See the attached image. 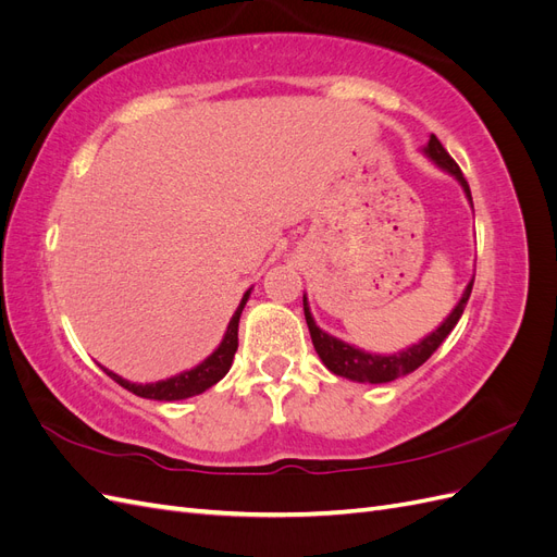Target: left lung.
Here are the masks:
<instances>
[{
  "instance_id": "8db88e82",
  "label": "left lung",
  "mask_w": 557,
  "mask_h": 557,
  "mask_svg": "<svg viewBox=\"0 0 557 557\" xmlns=\"http://www.w3.org/2000/svg\"><path fill=\"white\" fill-rule=\"evenodd\" d=\"M423 153L436 166H442L444 172H448L455 181L462 185V190H465L469 205H471V190H469L467 178L462 176L460 166L455 164V160L446 153V148L442 146L440 139L434 137V134H430V141L423 148ZM471 207H474V205H471ZM471 285H474V278L467 283V288H465L460 301L455 305V309L448 313V318L444 320L440 327L430 332L428 336H423V339H420L418 344L404 348L399 352H387V356L356 348V346H350L342 339H336V336L320 330L315 325L313 315H311L309 301H307V295H305V318H307V325H309V332H311L313 348L318 352V358L323 360V364L336 376H344V379L358 381V383H391L399 376H407V374L416 372V369L423 364L432 356V352L444 344V339L450 334V330L458 325V320H460V315L467 307V299L471 295Z\"/></svg>"
}]
</instances>
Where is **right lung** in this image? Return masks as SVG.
<instances>
[{"mask_svg": "<svg viewBox=\"0 0 557 557\" xmlns=\"http://www.w3.org/2000/svg\"><path fill=\"white\" fill-rule=\"evenodd\" d=\"M250 290L252 288L246 290V295L242 297V305L237 307V311H234L221 346H218L205 362H199L197 367L188 369V372H181L172 379L156 381V383H132V381H125L123 376L113 374L107 367H102V369L115 383H121L125 391L139 395V397H146V399L176 401V399H188V397L201 395L230 372L234 352H237V346H239V318H242V311L250 297Z\"/></svg>", "mask_w": 557, "mask_h": 557, "instance_id": "obj_1", "label": "right lung"}]
</instances>
